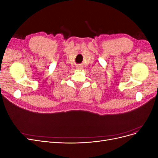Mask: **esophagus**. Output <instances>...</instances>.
Listing matches in <instances>:
<instances>
[{
    "label": "esophagus",
    "instance_id": "34e87169",
    "mask_svg": "<svg viewBox=\"0 0 158 158\" xmlns=\"http://www.w3.org/2000/svg\"><path fill=\"white\" fill-rule=\"evenodd\" d=\"M79 67H80V68H81V66H79Z\"/></svg>",
    "mask_w": 158,
    "mask_h": 158
}]
</instances>
